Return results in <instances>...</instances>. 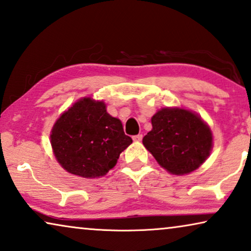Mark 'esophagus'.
<instances>
[{
	"label": "esophagus",
	"instance_id": "34e87169",
	"mask_svg": "<svg viewBox=\"0 0 251 251\" xmlns=\"http://www.w3.org/2000/svg\"><path fill=\"white\" fill-rule=\"evenodd\" d=\"M132 139H133V141H141V139H143V134H137V136H133Z\"/></svg>",
	"mask_w": 251,
	"mask_h": 251
}]
</instances>
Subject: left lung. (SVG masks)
<instances>
[{"label":"left lung","instance_id":"left-lung-1","mask_svg":"<svg viewBox=\"0 0 251 251\" xmlns=\"http://www.w3.org/2000/svg\"><path fill=\"white\" fill-rule=\"evenodd\" d=\"M151 126L143 144L169 173H191L208 158L212 130L195 112L183 107L161 108L151 117Z\"/></svg>","mask_w":251,"mask_h":251}]
</instances>
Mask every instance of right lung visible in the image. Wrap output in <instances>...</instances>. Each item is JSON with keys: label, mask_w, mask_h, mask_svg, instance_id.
<instances>
[{"label": "right lung", "mask_w": 251, "mask_h": 251, "mask_svg": "<svg viewBox=\"0 0 251 251\" xmlns=\"http://www.w3.org/2000/svg\"><path fill=\"white\" fill-rule=\"evenodd\" d=\"M50 146L67 172L86 179L104 176L132 143L106 104L83 97L64 111L50 131Z\"/></svg>", "instance_id": "right-lung-1"}]
</instances>
